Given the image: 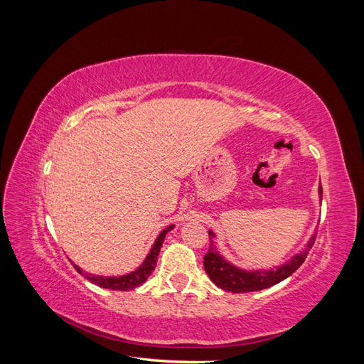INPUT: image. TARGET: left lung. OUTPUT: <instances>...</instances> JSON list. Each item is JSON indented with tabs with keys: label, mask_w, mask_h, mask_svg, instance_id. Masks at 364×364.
I'll return each mask as SVG.
<instances>
[{
	"label": "left lung",
	"mask_w": 364,
	"mask_h": 364,
	"mask_svg": "<svg viewBox=\"0 0 364 364\" xmlns=\"http://www.w3.org/2000/svg\"><path fill=\"white\" fill-rule=\"evenodd\" d=\"M318 200L322 203V185H318ZM209 234V250L203 258L205 272L218 289L232 293H249V291H259L269 289L272 285L289 278L291 273L299 269L301 264L305 261L308 252L313 247L316 232L308 238L304 249L287 259L285 262L274 266L270 269H257V270H246L241 269L235 264L228 261L222 253L217 250L215 246V234L211 229L208 230Z\"/></svg>",
	"instance_id": "1"
}]
</instances>
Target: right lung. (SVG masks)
<instances>
[{
    "label": "right lung",
    "instance_id": "add662e5",
    "mask_svg": "<svg viewBox=\"0 0 364 364\" xmlns=\"http://www.w3.org/2000/svg\"><path fill=\"white\" fill-rule=\"evenodd\" d=\"M171 229H173V226H167L164 230H161V234L156 237L155 243H153V246H151L150 252L147 253V257L144 258V261L141 262V266L136 267L134 272H130V273L121 274V277H102V274H94V273L83 272L82 267L77 266V264H74V267H75L77 272L82 273L87 281H91L92 284L98 285V287H102V289L118 290V291L134 290L135 287H139V285L144 284L147 281V278L151 274V272L155 270L159 250L162 247L165 237H167V234L170 232Z\"/></svg>",
    "mask_w": 364,
    "mask_h": 364
}]
</instances>
